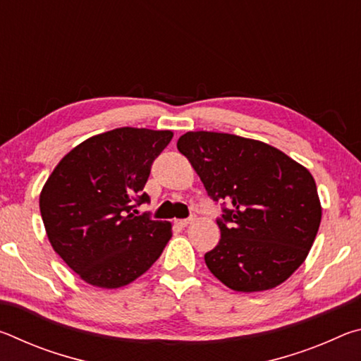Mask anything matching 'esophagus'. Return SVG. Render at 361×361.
I'll return each mask as SVG.
<instances>
[{
    "label": "esophagus",
    "instance_id": "1",
    "mask_svg": "<svg viewBox=\"0 0 361 361\" xmlns=\"http://www.w3.org/2000/svg\"><path fill=\"white\" fill-rule=\"evenodd\" d=\"M194 221V218H186V219H176V224L180 226V228H186L188 224H191Z\"/></svg>",
    "mask_w": 361,
    "mask_h": 361
}]
</instances>
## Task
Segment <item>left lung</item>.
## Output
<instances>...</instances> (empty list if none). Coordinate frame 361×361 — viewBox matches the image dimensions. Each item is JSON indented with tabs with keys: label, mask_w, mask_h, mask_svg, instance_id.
Segmentation results:
<instances>
[{
	"label": "left lung",
	"mask_w": 361,
	"mask_h": 361,
	"mask_svg": "<svg viewBox=\"0 0 361 361\" xmlns=\"http://www.w3.org/2000/svg\"><path fill=\"white\" fill-rule=\"evenodd\" d=\"M176 148L207 194L226 200L218 245L205 264L242 293L276 288L307 258L322 221L314 176L274 146L218 132H186Z\"/></svg>",
	"instance_id": "left-lung-1"
}]
</instances>
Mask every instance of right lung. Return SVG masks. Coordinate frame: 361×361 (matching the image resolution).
<instances>
[{
	"mask_svg": "<svg viewBox=\"0 0 361 361\" xmlns=\"http://www.w3.org/2000/svg\"><path fill=\"white\" fill-rule=\"evenodd\" d=\"M170 130L121 127L73 148L49 176L39 210L52 248L85 283L121 288L154 264L172 224L137 215Z\"/></svg>",
	"mask_w": 361,
	"mask_h": 361,
	"instance_id": "obj_1",
	"label": "right lung"
}]
</instances>
